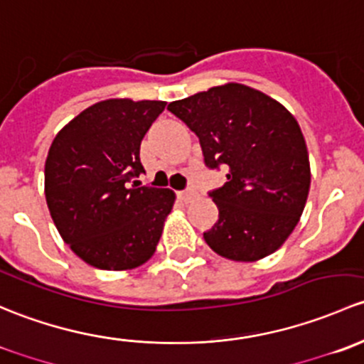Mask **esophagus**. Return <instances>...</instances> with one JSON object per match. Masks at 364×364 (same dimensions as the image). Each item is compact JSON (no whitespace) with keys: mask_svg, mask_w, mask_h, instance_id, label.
<instances>
[{"mask_svg":"<svg viewBox=\"0 0 364 364\" xmlns=\"http://www.w3.org/2000/svg\"><path fill=\"white\" fill-rule=\"evenodd\" d=\"M194 198H196V191H193V189L181 191V193H178V200L183 201V203H189V201L194 200Z\"/></svg>","mask_w":364,"mask_h":364,"instance_id":"esophagus-1","label":"esophagus"}]
</instances>
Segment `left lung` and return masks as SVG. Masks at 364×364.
I'll return each mask as SVG.
<instances>
[{"instance_id":"left-lung-1","label":"left lung","mask_w":364,"mask_h":364,"mask_svg":"<svg viewBox=\"0 0 364 364\" xmlns=\"http://www.w3.org/2000/svg\"><path fill=\"white\" fill-rule=\"evenodd\" d=\"M200 138L205 164H226L210 193L219 220L203 233L219 256L254 263L284 245L310 191V161L294 115L249 85L228 82L168 105Z\"/></svg>"}]
</instances>
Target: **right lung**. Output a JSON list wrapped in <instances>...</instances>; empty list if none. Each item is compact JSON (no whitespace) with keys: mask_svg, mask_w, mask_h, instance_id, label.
<instances>
[{"mask_svg":"<svg viewBox=\"0 0 364 364\" xmlns=\"http://www.w3.org/2000/svg\"><path fill=\"white\" fill-rule=\"evenodd\" d=\"M166 101H98L55 134L45 161V200L59 235L87 264L133 269L156 252L175 193L131 183L144 173L140 144Z\"/></svg>","mask_w":364,"mask_h":364,"instance_id":"1","label":"right lung"}]
</instances>
